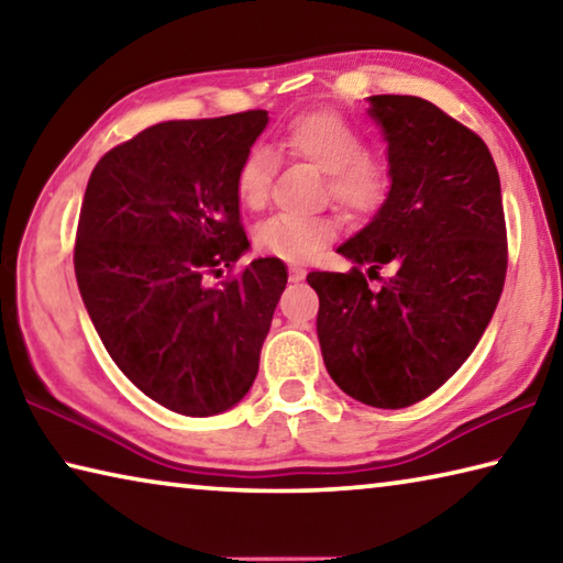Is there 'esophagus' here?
I'll use <instances>...</instances> for the list:
<instances>
[{
  "label": "esophagus",
  "instance_id": "34e87169",
  "mask_svg": "<svg viewBox=\"0 0 563 563\" xmlns=\"http://www.w3.org/2000/svg\"><path fill=\"white\" fill-rule=\"evenodd\" d=\"M290 280H292V283L305 280V271H302V268H290Z\"/></svg>",
  "mask_w": 563,
  "mask_h": 563
}]
</instances>
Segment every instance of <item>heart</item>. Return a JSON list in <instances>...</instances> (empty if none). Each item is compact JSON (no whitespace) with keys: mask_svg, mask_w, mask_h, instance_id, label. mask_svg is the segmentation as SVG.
Instances as JSON below:
<instances>
[{"mask_svg":"<svg viewBox=\"0 0 563 563\" xmlns=\"http://www.w3.org/2000/svg\"><path fill=\"white\" fill-rule=\"evenodd\" d=\"M285 156L305 161L325 174V190L342 211L365 218L383 206L389 176L387 166L365 154L362 133L335 111H310L292 119L278 139ZM275 161L268 148L255 146L243 156L235 170V196L245 211H261L268 203ZM338 233L330 216L288 218L278 216L255 228V245L265 255L300 265L316 258Z\"/></svg>","mask_w":563,"mask_h":563,"instance_id":"obj_1","label":"heart"}]
</instances>
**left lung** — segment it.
<instances>
[{
	"instance_id": "1",
	"label": "left lung",
	"mask_w": 563,
	"mask_h": 563,
	"mask_svg": "<svg viewBox=\"0 0 563 563\" xmlns=\"http://www.w3.org/2000/svg\"><path fill=\"white\" fill-rule=\"evenodd\" d=\"M389 190L338 247L350 273H310L330 377L362 405L402 409L472 355L507 275L501 186L484 141L419 97H369ZM387 264L389 279H379ZM377 277L379 289L367 279Z\"/></svg>"
}]
</instances>
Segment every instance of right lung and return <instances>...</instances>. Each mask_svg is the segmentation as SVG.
<instances>
[{
	"label": "right lung",
	"mask_w": 563,
	"mask_h": 563,
	"mask_svg": "<svg viewBox=\"0 0 563 563\" xmlns=\"http://www.w3.org/2000/svg\"><path fill=\"white\" fill-rule=\"evenodd\" d=\"M268 111L164 121L111 148L91 170L74 271L103 347L141 393L170 412L235 407L258 375L261 347L288 283L278 258L247 253L235 170Z\"/></svg>",
	"instance_id": "obj_1"
}]
</instances>
